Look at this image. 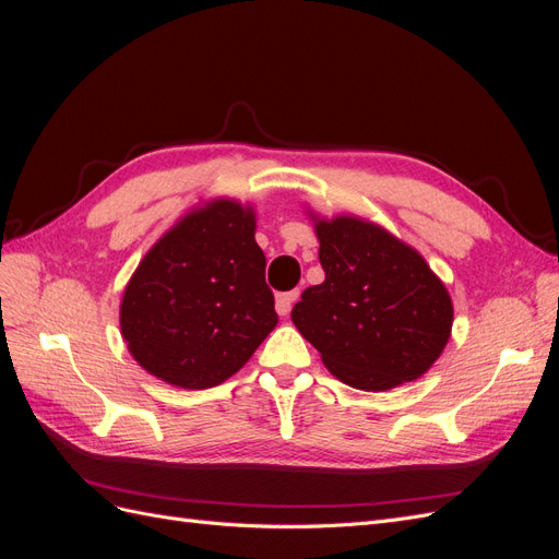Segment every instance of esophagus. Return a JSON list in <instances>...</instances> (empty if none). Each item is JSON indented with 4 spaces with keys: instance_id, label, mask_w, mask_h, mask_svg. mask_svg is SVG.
I'll return each instance as SVG.
<instances>
[{
    "instance_id": "34e87169",
    "label": "esophagus",
    "mask_w": 559,
    "mask_h": 559,
    "mask_svg": "<svg viewBox=\"0 0 559 559\" xmlns=\"http://www.w3.org/2000/svg\"><path fill=\"white\" fill-rule=\"evenodd\" d=\"M296 298H298V292L294 289V292H286V294H277V300H275V308H277V314H282V317H286L292 312V306L296 302Z\"/></svg>"
}]
</instances>
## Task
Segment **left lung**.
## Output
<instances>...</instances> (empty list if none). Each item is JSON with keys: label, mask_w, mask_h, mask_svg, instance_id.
I'll return each mask as SVG.
<instances>
[{"label": "left lung", "mask_w": 559, "mask_h": 559, "mask_svg": "<svg viewBox=\"0 0 559 559\" xmlns=\"http://www.w3.org/2000/svg\"><path fill=\"white\" fill-rule=\"evenodd\" d=\"M326 280L292 310L300 335L341 382L386 392L421 378L452 333V298L425 257L376 222L308 212Z\"/></svg>", "instance_id": "1"}]
</instances>
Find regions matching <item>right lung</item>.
<instances>
[{
    "instance_id": "right-lung-1",
    "label": "right lung",
    "mask_w": 559,
    "mask_h": 559,
    "mask_svg": "<svg viewBox=\"0 0 559 559\" xmlns=\"http://www.w3.org/2000/svg\"><path fill=\"white\" fill-rule=\"evenodd\" d=\"M253 233L251 205L214 198L144 253L121 298V335L146 373L181 389L216 386L277 326Z\"/></svg>"
}]
</instances>
